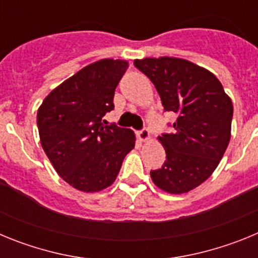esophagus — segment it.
I'll list each match as a JSON object with an SVG mask.
<instances>
[{
	"mask_svg": "<svg viewBox=\"0 0 258 258\" xmlns=\"http://www.w3.org/2000/svg\"><path fill=\"white\" fill-rule=\"evenodd\" d=\"M138 138H140L141 141H147L150 138V131L147 129V127H143V129H141L140 132H138Z\"/></svg>",
	"mask_w": 258,
	"mask_h": 258,
	"instance_id": "1",
	"label": "esophagus"
}]
</instances>
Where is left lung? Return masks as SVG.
<instances>
[{
    "label": "left lung",
    "instance_id": "8db88e82",
    "mask_svg": "<svg viewBox=\"0 0 258 258\" xmlns=\"http://www.w3.org/2000/svg\"><path fill=\"white\" fill-rule=\"evenodd\" d=\"M136 66L152 81L164 109L174 112V132L157 140L166 160L151 170L154 183L169 194L188 192L211 177L231 137L232 103L220 80L186 59H136Z\"/></svg>",
    "mask_w": 258,
    "mask_h": 258
}]
</instances>
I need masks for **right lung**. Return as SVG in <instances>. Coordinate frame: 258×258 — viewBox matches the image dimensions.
Segmentation results:
<instances>
[{
    "label": "right lung",
    "mask_w": 258,
    "mask_h": 258,
    "mask_svg": "<svg viewBox=\"0 0 258 258\" xmlns=\"http://www.w3.org/2000/svg\"><path fill=\"white\" fill-rule=\"evenodd\" d=\"M126 68L120 59L94 61L54 89L37 111L45 154L61 178L84 192L111 186L134 149L131 129L103 120Z\"/></svg>",
    "instance_id": "1"
}]
</instances>
